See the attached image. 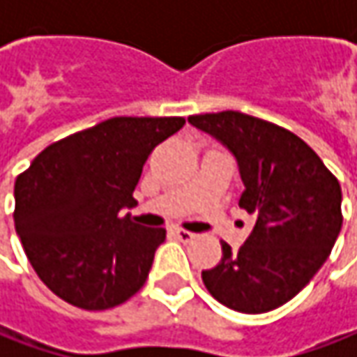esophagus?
Segmentation results:
<instances>
[{"label":"esophagus","instance_id":"obj_1","mask_svg":"<svg viewBox=\"0 0 357 357\" xmlns=\"http://www.w3.org/2000/svg\"><path fill=\"white\" fill-rule=\"evenodd\" d=\"M171 234L174 236V238L181 240V242H190V240L195 238V234H192V232H188V230H185V228H178V227H172Z\"/></svg>","mask_w":357,"mask_h":357}]
</instances>
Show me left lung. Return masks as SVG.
I'll use <instances>...</instances> for the list:
<instances>
[{"label":"left lung","mask_w":357,"mask_h":357,"mask_svg":"<svg viewBox=\"0 0 357 357\" xmlns=\"http://www.w3.org/2000/svg\"><path fill=\"white\" fill-rule=\"evenodd\" d=\"M188 123L227 144L238 160L240 208L254 228L238 250L202 270L206 290L227 308L264 314L292 300L322 268L342 230V188L292 130L240 111L192 115Z\"/></svg>","instance_id":"1"}]
</instances>
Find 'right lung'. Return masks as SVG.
<instances>
[{"instance_id": "1", "label": "right lung", "mask_w": 357, "mask_h": 357, "mask_svg": "<svg viewBox=\"0 0 357 357\" xmlns=\"http://www.w3.org/2000/svg\"><path fill=\"white\" fill-rule=\"evenodd\" d=\"M185 117H113L43 149L15 181L13 222L35 274L83 310L127 302L146 282L165 228L125 206L153 149Z\"/></svg>"}]
</instances>
